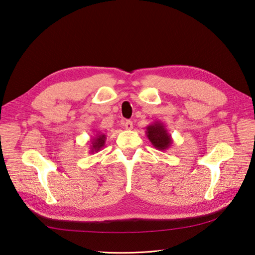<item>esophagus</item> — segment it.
I'll return each instance as SVG.
<instances>
[{"instance_id":"esophagus-1","label":"esophagus","mask_w":255,"mask_h":255,"mask_svg":"<svg viewBox=\"0 0 255 255\" xmlns=\"http://www.w3.org/2000/svg\"><path fill=\"white\" fill-rule=\"evenodd\" d=\"M124 127H125V129H127V130H131V129H132V122H130V121L124 122Z\"/></svg>"}]
</instances>
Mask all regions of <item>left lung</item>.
<instances>
[{
	"label": "left lung",
	"instance_id": "obj_1",
	"mask_svg": "<svg viewBox=\"0 0 255 255\" xmlns=\"http://www.w3.org/2000/svg\"><path fill=\"white\" fill-rule=\"evenodd\" d=\"M145 129V134L155 149L165 151L173 144L172 136L162 122H153Z\"/></svg>",
	"mask_w": 255,
	"mask_h": 255
}]
</instances>
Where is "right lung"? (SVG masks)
<instances>
[{
	"instance_id": "add662e5",
	"label": "right lung",
	"mask_w": 255,
	"mask_h": 255,
	"mask_svg": "<svg viewBox=\"0 0 255 255\" xmlns=\"http://www.w3.org/2000/svg\"><path fill=\"white\" fill-rule=\"evenodd\" d=\"M105 140H106V134L103 132H96L94 137H92L89 141L90 145V153L94 154L96 152L101 151V149L105 145Z\"/></svg>"
}]
</instances>
